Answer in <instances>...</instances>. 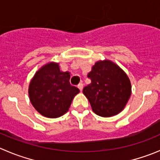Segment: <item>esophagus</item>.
Returning a JSON list of instances; mask_svg holds the SVG:
<instances>
[{
    "label": "esophagus",
    "mask_w": 160,
    "mask_h": 160,
    "mask_svg": "<svg viewBox=\"0 0 160 160\" xmlns=\"http://www.w3.org/2000/svg\"><path fill=\"white\" fill-rule=\"evenodd\" d=\"M83 83H80V84L78 85V88L80 89V92H82V90H83Z\"/></svg>",
    "instance_id": "1"
}]
</instances>
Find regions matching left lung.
Wrapping results in <instances>:
<instances>
[{
	"label": "left lung",
	"mask_w": 160,
	"mask_h": 160,
	"mask_svg": "<svg viewBox=\"0 0 160 160\" xmlns=\"http://www.w3.org/2000/svg\"><path fill=\"white\" fill-rule=\"evenodd\" d=\"M92 83L83 89L94 113L104 118L124 110L132 93L127 74L110 60L98 61L88 74Z\"/></svg>",
	"instance_id": "left-lung-1"
}]
</instances>
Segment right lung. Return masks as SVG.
<instances>
[{"label": "right lung", "instance_id": "right-lung-1", "mask_svg": "<svg viewBox=\"0 0 160 160\" xmlns=\"http://www.w3.org/2000/svg\"><path fill=\"white\" fill-rule=\"evenodd\" d=\"M69 80V72L61 71L57 62H49L35 72L28 94L31 104L40 114L56 118L68 112L72 99L80 92L70 84Z\"/></svg>", "mask_w": 160, "mask_h": 160}]
</instances>
